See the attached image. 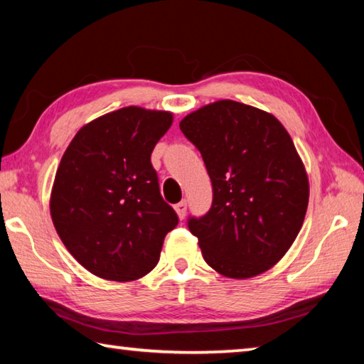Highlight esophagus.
I'll return each instance as SVG.
<instances>
[{
  "label": "esophagus",
  "instance_id": "obj_1",
  "mask_svg": "<svg viewBox=\"0 0 364 364\" xmlns=\"http://www.w3.org/2000/svg\"><path fill=\"white\" fill-rule=\"evenodd\" d=\"M175 210L178 213V217H180L181 220L186 217V210H188V202L186 200H181L178 202V204L175 205Z\"/></svg>",
  "mask_w": 364,
  "mask_h": 364
}]
</instances>
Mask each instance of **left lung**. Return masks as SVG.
I'll use <instances>...</instances> for the list:
<instances>
[{"mask_svg":"<svg viewBox=\"0 0 364 364\" xmlns=\"http://www.w3.org/2000/svg\"><path fill=\"white\" fill-rule=\"evenodd\" d=\"M199 149L213 188L204 217H189L208 267L234 279L278 263L304 225L308 176L282 123L264 110L223 100L180 122Z\"/></svg>","mask_w":364,"mask_h":364,"instance_id":"obj_1","label":"left lung"}]
</instances>
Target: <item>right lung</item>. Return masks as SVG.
<instances>
[{
  "instance_id": "right-lung-1",
  "label": "right lung",
  "mask_w": 364,
  "mask_h": 364,
  "mask_svg": "<svg viewBox=\"0 0 364 364\" xmlns=\"http://www.w3.org/2000/svg\"><path fill=\"white\" fill-rule=\"evenodd\" d=\"M173 115L130 106L80 128L54 178L51 218L73 258L110 281L156 267L178 215L162 199L151 154Z\"/></svg>"
}]
</instances>
